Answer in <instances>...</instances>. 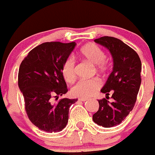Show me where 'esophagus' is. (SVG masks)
Segmentation results:
<instances>
[{"instance_id": "34e87169", "label": "esophagus", "mask_w": 155, "mask_h": 155, "mask_svg": "<svg viewBox=\"0 0 155 155\" xmlns=\"http://www.w3.org/2000/svg\"><path fill=\"white\" fill-rule=\"evenodd\" d=\"M88 99L86 98H79V101H82V102H85V101H87Z\"/></svg>"}]
</instances>
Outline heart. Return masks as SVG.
Instances as JSON below:
<instances>
[{
    "mask_svg": "<svg viewBox=\"0 0 155 155\" xmlns=\"http://www.w3.org/2000/svg\"><path fill=\"white\" fill-rule=\"evenodd\" d=\"M79 55L85 60L94 65V69L100 75L105 74L108 70V64L106 62V53L101 48L95 44H89L81 48ZM64 79L68 83H72L76 77L75 60L72 57L64 62L62 69ZM101 83L97 78L89 80H80L72 86L71 93L73 96L81 98H88L98 91Z\"/></svg>",
    "mask_w": 155,
    "mask_h": 155,
    "instance_id": "obj_1",
    "label": "heart"
}]
</instances>
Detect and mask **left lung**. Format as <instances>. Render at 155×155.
<instances>
[{"label":"left lung","instance_id":"1","mask_svg":"<svg viewBox=\"0 0 155 155\" xmlns=\"http://www.w3.org/2000/svg\"><path fill=\"white\" fill-rule=\"evenodd\" d=\"M94 41L106 47L113 57V71L100 91L107 98L111 93L114 102L99 100L93 120L100 126L112 127L120 124L134 107L141 83V62L136 51L118 38L104 36Z\"/></svg>","mask_w":155,"mask_h":155}]
</instances>
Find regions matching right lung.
Wrapping results in <instances>:
<instances>
[{
	"instance_id": "1",
	"label": "right lung",
	"mask_w": 155,
	"mask_h": 155,
	"mask_svg": "<svg viewBox=\"0 0 155 155\" xmlns=\"http://www.w3.org/2000/svg\"><path fill=\"white\" fill-rule=\"evenodd\" d=\"M76 45L42 43L29 51L19 67L18 86L28 117L35 126L45 132L64 129L69 120V107L77 101L64 98L55 104L51 102V98L68 92L62 69Z\"/></svg>"
}]
</instances>
